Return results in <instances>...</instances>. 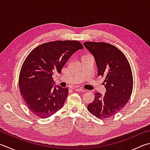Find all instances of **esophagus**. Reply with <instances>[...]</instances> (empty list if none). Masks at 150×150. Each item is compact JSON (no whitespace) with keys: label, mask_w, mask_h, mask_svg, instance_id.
Returning <instances> with one entry per match:
<instances>
[{"label":"esophagus","mask_w":150,"mask_h":150,"mask_svg":"<svg viewBox=\"0 0 150 150\" xmlns=\"http://www.w3.org/2000/svg\"><path fill=\"white\" fill-rule=\"evenodd\" d=\"M75 90H76V91H79V92H81V93H84V92L86 91V90H85V89H83L82 88H81V87H76Z\"/></svg>","instance_id":"1"}]
</instances>
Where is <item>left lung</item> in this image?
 I'll use <instances>...</instances> for the list:
<instances>
[{"mask_svg":"<svg viewBox=\"0 0 150 150\" xmlns=\"http://www.w3.org/2000/svg\"><path fill=\"white\" fill-rule=\"evenodd\" d=\"M83 45L95 58L98 76L106 78L103 83L106 93H95L87 110L98 119H106L119 112L131 97L133 86L131 68L125 55L111 44L86 42Z\"/></svg>","mask_w":150,"mask_h":150,"instance_id":"left-lung-1","label":"left lung"}]
</instances>
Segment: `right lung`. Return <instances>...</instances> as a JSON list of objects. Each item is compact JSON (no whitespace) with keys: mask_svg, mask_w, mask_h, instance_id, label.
Segmentation results:
<instances>
[{"mask_svg":"<svg viewBox=\"0 0 150 150\" xmlns=\"http://www.w3.org/2000/svg\"><path fill=\"white\" fill-rule=\"evenodd\" d=\"M83 48L78 41L57 40L42 44L28 55L19 74V86L34 114L47 118L63 106L69 89L55 85L52 75L61 73L73 53Z\"/></svg>","mask_w":150,"mask_h":150,"instance_id":"1","label":"right lung"}]
</instances>
